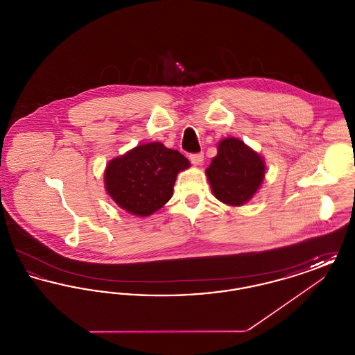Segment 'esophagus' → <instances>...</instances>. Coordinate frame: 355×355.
I'll return each instance as SVG.
<instances>
[{
	"label": "esophagus",
	"instance_id": "34e87169",
	"mask_svg": "<svg viewBox=\"0 0 355 355\" xmlns=\"http://www.w3.org/2000/svg\"><path fill=\"white\" fill-rule=\"evenodd\" d=\"M189 158H190V162H191L193 165H196V166H200V165H202V153H197V154H190V157H189Z\"/></svg>",
	"mask_w": 355,
	"mask_h": 355
}]
</instances>
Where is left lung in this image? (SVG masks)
Wrapping results in <instances>:
<instances>
[{"mask_svg": "<svg viewBox=\"0 0 355 355\" xmlns=\"http://www.w3.org/2000/svg\"><path fill=\"white\" fill-rule=\"evenodd\" d=\"M205 173L218 201L229 206H242L259 190L266 165L263 157L243 141L227 137L218 142L217 155Z\"/></svg>", "mask_w": 355, "mask_h": 355, "instance_id": "1", "label": "left lung"}]
</instances>
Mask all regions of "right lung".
<instances>
[{"mask_svg":"<svg viewBox=\"0 0 355 355\" xmlns=\"http://www.w3.org/2000/svg\"><path fill=\"white\" fill-rule=\"evenodd\" d=\"M190 162L161 142H148L110 159L103 173L105 190L122 210L149 217L168 203L180 171Z\"/></svg>","mask_w":355,"mask_h":355,"instance_id":"right-lung-1","label":"right lung"}]
</instances>
